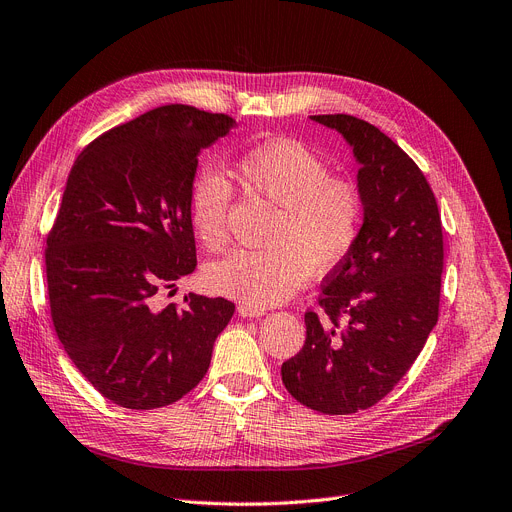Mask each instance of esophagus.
<instances>
[{
  "label": "esophagus",
  "instance_id": "1",
  "mask_svg": "<svg viewBox=\"0 0 512 512\" xmlns=\"http://www.w3.org/2000/svg\"><path fill=\"white\" fill-rule=\"evenodd\" d=\"M238 314H240L242 318H261V316H265V311L259 309V307H253V305L240 303V305H238Z\"/></svg>",
  "mask_w": 512,
  "mask_h": 512
}]
</instances>
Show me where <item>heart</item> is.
Returning <instances> with one entry per match:
<instances>
[{
  "label": "heart",
  "mask_w": 512,
  "mask_h": 512,
  "mask_svg": "<svg viewBox=\"0 0 512 512\" xmlns=\"http://www.w3.org/2000/svg\"><path fill=\"white\" fill-rule=\"evenodd\" d=\"M240 180L278 207L268 234V251L238 249L211 263V291L244 305L272 307L307 280L309 270L326 274L351 253L360 236L364 203L360 188L332 177L328 163L297 140H268L244 150L236 161ZM232 184L205 169L190 192L192 228L207 249L228 240Z\"/></svg>",
  "instance_id": "obj_1"
}]
</instances>
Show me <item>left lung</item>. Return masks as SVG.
I'll use <instances>...</instances> for the list:
<instances>
[{
  "instance_id": "8db88e82",
  "label": "left lung",
  "mask_w": 512,
  "mask_h": 512,
  "mask_svg": "<svg viewBox=\"0 0 512 512\" xmlns=\"http://www.w3.org/2000/svg\"><path fill=\"white\" fill-rule=\"evenodd\" d=\"M309 119L349 146L364 215L355 247L324 278L326 320L307 311L305 345L282 364V383L311 410L353 414L399 383L437 324L441 217L425 175L379 127L351 115Z\"/></svg>"
}]
</instances>
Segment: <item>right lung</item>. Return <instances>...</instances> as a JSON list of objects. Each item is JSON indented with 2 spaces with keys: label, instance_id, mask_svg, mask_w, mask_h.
<instances>
[{
  "label": "right lung",
  "instance_id": "1",
  "mask_svg": "<svg viewBox=\"0 0 512 512\" xmlns=\"http://www.w3.org/2000/svg\"><path fill=\"white\" fill-rule=\"evenodd\" d=\"M234 127L184 104L154 108L94 140L66 180L46 251L52 320L77 370L121 408L169 406L194 389L234 316L224 297L154 305L196 268L198 154Z\"/></svg>",
  "mask_w": 512,
  "mask_h": 512
}]
</instances>
